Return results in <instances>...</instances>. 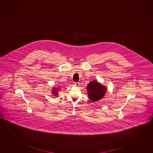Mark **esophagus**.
I'll use <instances>...</instances> for the list:
<instances>
[{"label": "esophagus", "instance_id": "obj_1", "mask_svg": "<svg viewBox=\"0 0 153 153\" xmlns=\"http://www.w3.org/2000/svg\"><path fill=\"white\" fill-rule=\"evenodd\" d=\"M74 85L76 86H78L79 85V82H75V83L74 84Z\"/></svg>", "mask_w": 153, "mask_h": 153}]
</instances>
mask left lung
Here are the masks:
<instances>
[{
    "instance_id": "obj_1",
    "label": "left lung",
    "mask_w": 153,
    "mask_h": 153,
    "mask_svg": "<svg viewBox=\"0 0 153 153\" xmlns=\"http://www.w3.org/2000/svg\"><path fill=\"white\" fill-rule=\"evenodd\" d=\"M106 87L100 84L97 80H93L87 85V93L92 102H96L103 97L106 92Z\"/></svg>"
}]
</instances>
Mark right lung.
Returning a JSON list of instances; mask_svg holds the SVG:
<instances>
[{
    "label": "right lung",
    "instance_id": "right-lung-1",
    "mask_svg": "<svg viewBox=\"0 0 153 153\" xmlns=\"http://www.w3.org/2000/svg\"><path fill=\"white\" fill-rule=\"evenodd\" d=\"M59 89V88H56V87H54L52 89V94L53 95V96H56V97H57L58 96V90Z\"/></svg>",
    "mask_w": 153,
    "mask_h": 153
}]
</instances>
